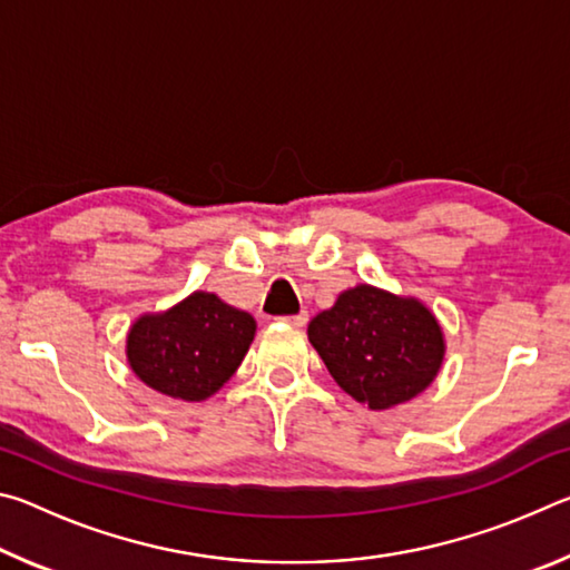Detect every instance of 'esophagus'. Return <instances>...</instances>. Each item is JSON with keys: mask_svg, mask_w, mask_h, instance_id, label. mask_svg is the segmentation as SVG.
I'll return each instance as SVG.
<instances>
[{"mask_svg": "<svg viewBox=\"0 0 570 570\" xmlns=\"http://www.w3.org/2000/svg\"><path fill=\"white\" fill-rule=\"evenodd\" d=\"M284 322L294 324V326H304L308 322V314L306 312H298V314H292V316H284Z\"/></svg>", "mask_w": 570, "mask_h": 570, "instance_id": "1", "label": "esophagus"}]
</instances>
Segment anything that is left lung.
<instances>
[{"instance_id":"left-lung-1","label":"left lung","mask_w":570,"mask_h":570,"mask_svg":"<svg viewBox=\"0 0 570 570\" xmlns=\"http://www.w3.org/2000/svg\"><path fill=\"white\" fill-rule=\"evenodd\" d=\"M308 342L340 387L370 410L412 400L438 377L445 340L414 298L374 286L344 292L308 324Z\"/></svg>"}]
</instances>
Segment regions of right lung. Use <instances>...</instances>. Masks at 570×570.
<instances>
[{
  "mask_svg": "<svg viewBox=\"0 0 570 570\" xmlns=\"http://www.w3.org/2000/svg\"><path fill=\"white\" fill-rule=\"evenodd\" d=\"M254 316L196 292L166 314H148L128 334L132 372L168 397L200 402L224 387L254 340Z\"/></svg>",
  "mask_w": 570,
  "mask_h": 570,
  "instance_id": "obj_1",
  "label": "right lung"
}]
</instances>
